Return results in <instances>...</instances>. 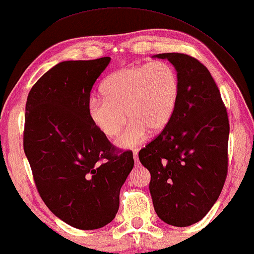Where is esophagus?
I'll use <instances>...</instances> for the list:
<instances>
[{"label":"esophagus","instance_id":"34e87169","mask_svg":"<svg viewBox=\"0 0 254 254\" xmlns=\"http://www.w3.org/2000/svg\"><path fill=\"white\" fill-rule=\"evenodd\" d=\"M133 159H134V164L137 167H139V160H138V152L134 151L133 152Z\"/></svg>","mask_w":254,"mask_h":254}]
</instances>
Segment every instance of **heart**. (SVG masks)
<instances>
[{
    "mask_svg": "<svg viewBox=\"0 0 254 254\" xmlns=\"http://www.w3.org/2000/svg\"><path fill=\"white\" fill-rule=\"evenodd\" d=\"M103 98L90 99L87 112L93 124L107 138H116L127 119L130 124L117 145L134 147L148 130L160 132L173 119L181 84L174 66L164 61L128 65L109 74L101 86Z\"/></svg>",
    "mask_w": 254,
    "mask_h": 254,
    "instance_id": "obj_1",
    "label": "heart"
}]
</instances>
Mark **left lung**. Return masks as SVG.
<instances>
[{
	"mask_svg": "<svg viewBox=\"0 0 254 254\" xmlns=\"http://www.w3.org/2000/svg\"><path fill=\"white\" fill-rule=\"evenodd\" d=\"M177 71L181 95L174 116L139 152L151 173L149 192L158 216L174 227L202 219L219 198L228 174L229 120L208 69L181 53L154 55Z\"/></svg>",
	"mask_w": 254,
	"mask_h": 254,
	"instance_id": "8db88e82",
	"label": "left lung"
}]
</instances>
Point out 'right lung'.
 I'll list each match as a JSON object with an SVG mask.
<instances>
[{
	"instance_id": "right-lung-1",
	"label": "right lung",
	"mask_w": 254,
	"mask_h": 254,
	"mask_svg": "<svg viewBox=\"0 0 254 254\" xmlns=\"http://www.w3.org/2000/svg\"><path fill=\"white\" fill-rule=\"evenodd\" d=\"M110 57L64 61L28 93L24 152L46 206L71 227L93 230L112 222L120 191L133 168L88 116L91 90Z\"/></svg>"
}]
</instances>
